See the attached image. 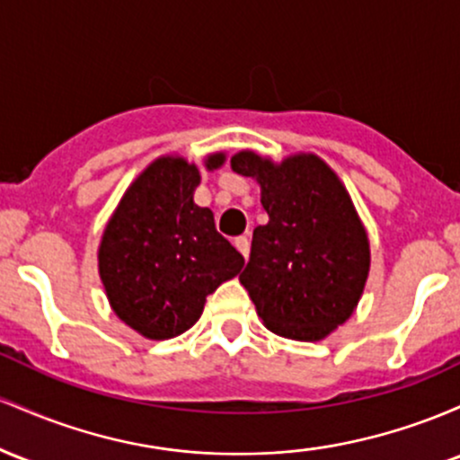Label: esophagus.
Here are the masks:
<instances>
[{
	"instance_id": "34e87169",
	"label": "esophagus",
	"mask_w": 460,
	"mask_h": 460,
	"mask_svg": "<svg viewBox=\"0 0 460 460\" xmlns=\"http://www.w3.org/2000/svg\"><path fill=\"white\" fill-rule=\"evenodd\" d=\"M234 247H236V250H239L241 254H243L245 258L250 256V241H247V236H236V239H234Z\"/></svg>"
}]
</instances>
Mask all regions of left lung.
<instances>
[{
  "mask_svg": "<svg viewBox=\"0 0 460 460\" xmlns=\"http://www.w3.org/2000/svg\"><path fill=\"white\" fill-rule=\"evenodd\" d=\"M230 167L261 184L270 215L239 276L271 332L322 341L354 313L369 273V239L337 173L314 154L280 164L243 149Z\"/></svg>",
  "mask_w": 460,
  "mask_h": 460,
  "instance_id": "8db88e82",
  "label": "left lung"
}]
</instances>
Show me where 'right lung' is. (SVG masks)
I'll list each match as a JSON object with an SVG mask.
<instances>
[{
  "label": "right lung",
  "instance_id": "obj_1",
  "mask_svg": "<svg viewBox=\"0 0 460 460\" xmlns=\"http://www.w3.org/2000/svg\"><path fill=\"white\" fill-rule=\"evenodd\" d=\"M226 154H210L206 169ZM199 169L180 156H161L138 175L102 236L100 278L123 323L163 341L187 332L206 296L245 265L215 228L210 208L193 202Z\"/></svg>",
  "mask_w": 460,
  "mask_h": 460
}]
</instances>
